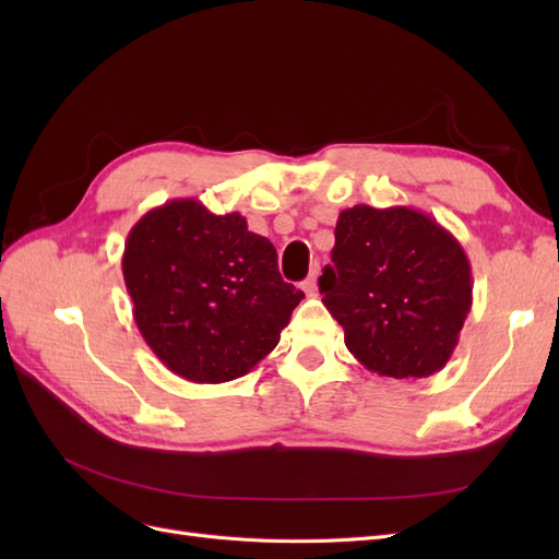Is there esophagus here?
Masks as SVG:
<instances>
[{"label": "esophagus", "mask_w": 559, "mask_h": 559, "mask_svg": "<svg viewBox=\"0 0 559 559\" xmlns=\"http://www.w3.org/2000/svg\"><path fill=\"white\" fill-rule=\"evenodd\" d=\"M300 289L306 296H314V292H317V270H312V275L300 284Z\"/></svg>", "instance_id": "obj_1"}]
</instances>
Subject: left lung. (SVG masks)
Listing matches in <instances>:
<instances>
[{
  "mask_svg": "<svg viewBox=\"0 0 559 559\" xmlns=\"http://www.w3.org/2000/svg\"><path fill=\"white\" fill-rule=\"evenodd\" d=\"M321 302L345 345L386 378H429L460 343L473 302L471 263L452 233L411 207L354 205L335 224Z\"/></svg>",
  "mask_w": 559,
  "mask_h": 559,
  "instance_id": "8db88e82",
  "label": "left lung"
}]
</instances>
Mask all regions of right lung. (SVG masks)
<instances>
[{"instance_id":"obj_1","label":"right lung","mask_w":559,"mask_h":559,"mask_svg":"<svg viewBox=\"0 0 559 559\" xmlns=\"http://www.w3.org/2000/svg\"><path fill=\"white\" fill-rule=\"evenodd\" d=\"M123 280L146 345L175 376L218 384L247 376L280 343L302 292L238 212L183 198L146 212L123 251Z\"/></svg>"}]
</instances>
